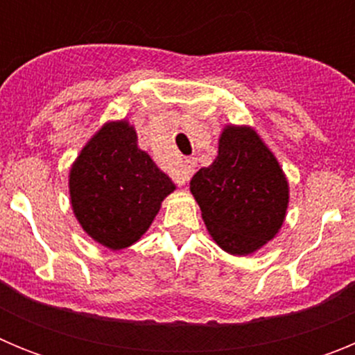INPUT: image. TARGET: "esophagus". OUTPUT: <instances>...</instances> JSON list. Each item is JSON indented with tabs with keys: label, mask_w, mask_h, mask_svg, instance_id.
<instances>
[{
	"label": "esophagus",
	"mask_w": 355,
	"mask_h": 355,
	"mask_svg": "<svg viewBox=\"0 0 355 355\" xmlns=\"http://www.w3.org/2000/svg\"><path fill=\"white\" fill-rule=\"evenodd\" d=\"M196 167H197L196 158H184L183 165H181V168L178 171V174H175V180H178V183L180 184L188 183V181H190V178L193 175V172H196Z\"/></svg>",
	"instance_id": "1"
}]
</instances>
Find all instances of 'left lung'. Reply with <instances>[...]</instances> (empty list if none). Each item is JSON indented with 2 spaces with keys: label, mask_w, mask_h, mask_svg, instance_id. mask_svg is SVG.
Segmentation results:
<instances>
[{
  "label": "left lung",
  "mask_w": 355,
  "mask_h": 355,
  "mask_svg": "<svg viewBox=\"0 0 355 355\" xmlns=\"http://www.w3.org/2000/svg\"><path fill=\"white\" fill-rule=\"evenodd\" d=\"M190 190L213 240L234 256L265 245L286 216L288 181L252 128H225L218 156L193 175Z\"/></svg>",
  "instance_id": "left-lung-1"
}]
</instances>
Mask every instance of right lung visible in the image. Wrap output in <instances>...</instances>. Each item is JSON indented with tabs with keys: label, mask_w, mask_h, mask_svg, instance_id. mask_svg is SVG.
Segmentation results:
<instances>
[{
	"label": "right lung",
	"mask_w": 355,
	"mask_h": 355,
	"mask_svg": "<svg viewBox=\"0 0 355 355\" xmlns=\"http://www.w3.org/2000/svg\"><path fill=\"white\" fill-rule=\"evenodd\" d=\"M126 121L108 122L81 149L69 175L74 215L89 236L108 249L133 245L174 192Z\"/></svg>",
	"instance_id": "obj_1"
}]
</instances>
